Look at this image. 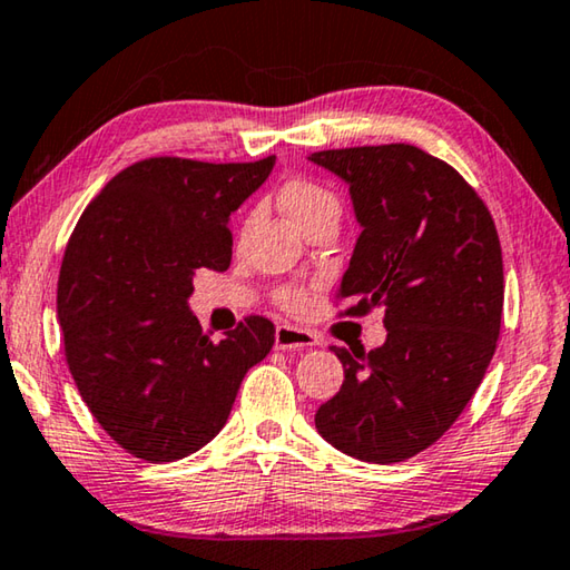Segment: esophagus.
I'll list each match as a JSON object with an SVG mask.
<instances>
[{"label":"esophagus","mask_w":570,"mask_h":570,"mask_svg":"<svg viewBox=\"0 0 570 570\" xmlns=\"http://www.w3.org/2000/svg\"><path fill=\"white\" fill-rule=\"evenodd\" d=\"M320 340L317 334L292 327V324H278L276 327V350H304V347H317Z\"/></svg>","instance_id":"obj_1"}]
</instances>
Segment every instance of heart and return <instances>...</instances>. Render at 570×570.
Returning a JSON list of instances; mask_svg holds the SVG:
<instances>
[{
    "label": "heart",
    "mask_w": 570,
    "mask_h": 570,
    "mask_svg": "<svg viewBox=\"0 0 570 570\" xmlns=\"http://www.w3.org/2000/svg\"><path fill=\"white\" fill-rule=\"evenodd\" d=\"M282 203L286 207V213L292 215L302 228L312 225L314 220H320L322 215L342 210L337 195L320 183H312V179H292V183H286V187L282 189ZM282 302L286 306H299L304 302V294L288 288V292L282 294Z\"/></svg>",
    "instance_id": "1"
}]
</instances>
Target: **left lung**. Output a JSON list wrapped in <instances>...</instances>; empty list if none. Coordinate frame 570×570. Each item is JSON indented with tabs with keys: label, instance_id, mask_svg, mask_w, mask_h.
<instances>
[{
	"label": "left lung",
	"instance_id": "8db88e82",
	"mask_svg": "<svg viewBox=\"0 0 570 570\" xmlns=\"http://www.w3.org/2000/svg\"><path fill=\"white\" fill-rule=\"evenodd\" d=\"M350 187L360 238L342 276L347 312L385 306L381 347H332L340 393L314 415L342 454L403 462L449 431L500 337L504 274L497 228L454 167L411 144L314 151Z\"/></svg>",
	"mask_w": 570,
	"mask_h": 570
}]
</instances>
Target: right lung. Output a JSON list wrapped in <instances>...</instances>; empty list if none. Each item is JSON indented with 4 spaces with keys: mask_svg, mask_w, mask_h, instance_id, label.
I'll return each mask as SVG.
<instances>
[{
    "mask_svg": "<svg viewBox=\"0 0 570 570\" xmlns=\"http://www.w3.org/2000/svg\"><path fill=\"white\" fill-rule=\"evenodd\" d=\"M274 165L137 161L68 240L58 322L70 375L101 429L144 462H175L218 436L243 377L274 347L268 320L213 342L187 304L197 268L230 266V215Z\"/></svg>",
    "mask_w": 570,
    "mask_h": 570,
    "instance_id": "1",
    "label": "right lung"
}]
</instances>
